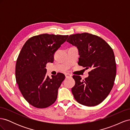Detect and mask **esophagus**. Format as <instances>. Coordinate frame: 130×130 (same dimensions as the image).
<instances>
[{
    "instance_id": "1",
    "label": "esophagus",
    "mask_w": 130,
    "mask_h": 130,
    "mask_svg": "<svg viewBox=\"0 0 130 130\" xmlns=\"http://www.w3.org/2000/svg\"><path fill=\"white\" fill-rule=\"evenodd\" d=\"M65 76H66V78H69V77H72V75L70 74H68V73H67V74H65Z\"/></svg>"
}]
</instances>
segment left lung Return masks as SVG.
I'll use <instances>...</instances> for the list:
<instances>
[{
  "instance_id": "8db88e82",
  "label": "left lung",
  "mask_w": 130,
  "mask_h": 130,
  "mask_svg": "<svg viewBox=\"0 0 130 130\" xmlns=\"http://www.w3.org/2000/svg\"><path fill=\"white\" fill-rule=\"evenodd\" d=\"M67 42L77 47L80 55L78 64L92 69L85 80L80 76H73L75 84L72 92L75 99L85 106L98 105L108 96L115 80L113 51L103 38L87 32L70 35Z\"/></svg>"
}]
</instances>
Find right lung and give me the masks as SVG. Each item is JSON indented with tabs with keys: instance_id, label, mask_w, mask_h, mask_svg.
Listing matches in <instances>:
<instances>
[{
	"instance_id": "1",
	"label": "right lung",
	"mask_w": 130,
	"mask_h": 130,
	"mask_svg": "<svg viewBox=\"0 0 130 130\" xmlns=\"http://www.w3.org/2000/svg\"><path fill=\"white\" fill-rule=\"evenodd\" d=\"M68 35L41 34L30 38L23 45L15 64V79L25 99L34 107H48L56 100L63 74L46 75V64Z\"/></svg>"
}]
</instances>
